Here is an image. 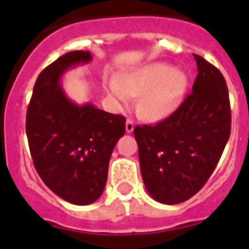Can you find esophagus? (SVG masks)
Listing matches in <instances>:
<instances>
[{"label":"esophagus","instance_id":"1","mask_svg":"<svg viewBox=\"0 0 249 249\" xmlns=\"http://www.w3.org/2000/svg\"><path fill=\"white\" fill-rule=\"evenodd\" d=\"M133 129H135V124H133V121L132 120H127L126 121V132L127 133H132L133 132Z\"/></svg>","mask_w":249,"mask_h":249}]
</instances>
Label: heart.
I'll use <instances>...</instances> for the list:
<instances>
[{
    "label": "heart",
    "mask_w": 249,
    "mask_h": 249,
    "mask_svg": "<svg viewBox=\"0 0 249 249\" xmlns=\"http://www.w3.org/2000/svg\"><path fill=\"white\" fill-rule=\"evenodd\" d=\"M108 92L122 106L132 97H139L138 111L149 121H160L172 113L181 103L187 89V76L167 63L149 65L121 76V83L108 81Z\"/></svg>",
    "instance_id": "b5f03b06"
}]
</instances>
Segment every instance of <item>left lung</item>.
I'll use <instances>...</instances> for the list:
<instances>
[{
    "mask_svg": "<svg viewBox=\"0 0 249 249\" xmlns=\"http://www.w3.org/2000/svg\"><path fill=\"white\" fill-rule=\"evenodd\" d=\"M198 74L182 105L155 126H137L141 173L160 203L190 199L206 184L231 133V107L218 68L193 54Z\"/></svg>",
    "mask_w": 249,
    "mask_h": 249,
    "instance_id": "left-lung-1",
    "label": "left lung"
}]
</instances>
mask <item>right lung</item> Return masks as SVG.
Wrapping results in <instances>:
<instances>
[{
  "instance_id": "add662e5",
  "label": "right lung",
  "mask_w": 249,
  "mask_h": 249,
  "mask_svg": "<svg viewBox=\"0 0 249 249\" xmlns=\"http://www.w3.org/2000/svg\"><path fill=\"white\" fill-rule=\"evenodd\" d=\"M92 61L89 51H72L39 73L26 117V133L35 168L46 186L70 203L97 201L105 190L108 163L126 118L80 106L66 96L61 77Z\"/></svg>"
}]
</instances>
